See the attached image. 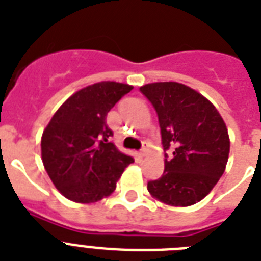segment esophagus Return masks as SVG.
Returning <instances> with one entry per match:
<instances>
[{"instance_id":"esophagus-1","label":"esophagus","mask_w":261,"mask_h":261,"mask_svg":"<svg viewBox=\"0 0 261 261\" xmlns=\"http://www.w3.org/2000/svg\"><path fill=\"white\" fill-rule=\"evenodd\" d=\"M146 153H148V143H144L143 148H141V152H140V154L144 157V156H146Z\"/></svg>"}]
</instances>
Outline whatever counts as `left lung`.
Masks as SVG:
<instances>
[{
  "label": "left lung",
  "instance_id": "left-lung-1",
  "mask_svg": "<svg viewBox=\"0 0 261 261\" xmlns=\"http://www.w3.org/2000/svg\"><path fill=\"white\" fill-rule=\"evenodd\" d=\"M159 117L165 153L164 173L148 182L154 199L188 206L203 200L225 171L229 136L211 101L178 83H153L140 88Z\"/></svg>",
  "mask_w": 261,
  "mask_h": 261
}]
</instances>
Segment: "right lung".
<instances>
[{
	"label": "right lung",
	"instance_id": "1",
	"mask_svg": "<svg viewBox=\"0 0 261 261\" xmlns=\"http://www.w3.org/2000/svg\"><path fill=\"white\" fill-rule=\"evenodd\" d=\"M133 89L102 81L84 88L58 108L41 139V156L60 193L76 203H96L111 195L124 169L132 164L109 141L107 115Z\"/></svg>",
	"mask_w": 261,
	"mask_h": 261
}]
</instances>
